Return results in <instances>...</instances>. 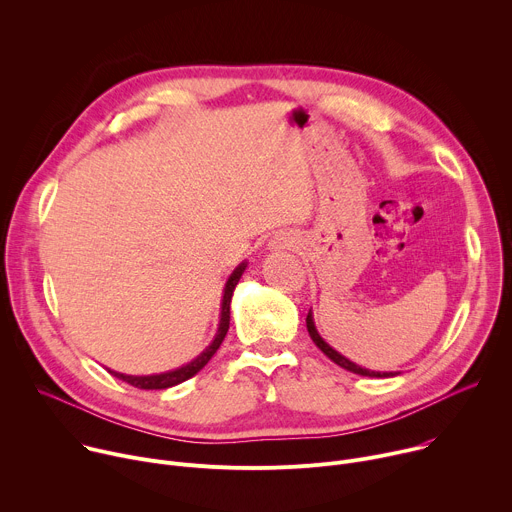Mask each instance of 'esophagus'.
Segmentation results:
<instances>
[{"instance_id":"obj_1","label":"esophagus","mask_w":512,"mask_h":512,"mask_svg":"<svg viewBox=\"0 0 512 512\" xmlns=\"http://www.w3.org/2000/svg\"><path fill=\"white\" fill-rule=\"evenodd\" d=\"M271 247H277V249H285V247H287V243H285V239H275Z\"/></svg>"}]
</instances>
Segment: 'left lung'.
I'll list each match as a JSON object with an SVG mask.
<instances>
[{"instance_id":"8db88e82","label":"left lung","mask_w":512,"mask_h":512,"mask_svg":"<svg viewBox=\"0 0 512 512\" xmlns=\"http://www.w3.org/2000/svg\"><path fill=\"white\" fill-rule=\"evenodd\" d=\"M306 326H308V332H310V338L314 340V344L332 360V362H336L338 367H342V369H346V371H350V373H354V375H362V377H375V379H385V377H395L397 373H377V371H369V369H362V367H358V364H354V362H350L348 358H344L342 354H338L334 348H330L322 338H320V334L316 332V328H314V320H312V312L308 314V318H306Z\"/></svg>"}]
</instances>
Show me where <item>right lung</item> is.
Returning <instances> with one entry per match:
<instances>
[{
  "mask_svg": "<svg viewBox=\"0 0 512 512\" xmlns=\"http://www.w3.org/2000/svg\"><path fill=\"white\" fill-rule=\"evenodd\" d=\"M245 271V263H241L233 275L229 277L227 285H225V296H223V310H221V326H218V334L216 338L212 340V344L196 358L192 360L190 364H186V367L178 369V371H172V373H164V375H152V377H129V375H121V373H115V371H109L113 377L125 381L127 385L131 387H137V389H168V387H174V385H180L184 381H188L190 377H194L204 364L212 358V354L218 350V346L223 344L227 332H229V324H231V298H233V291L241 279Z\"/></svg>",
  "mask_w": 512,
  "mask_h": 512,
  "instance_id": "add662e5",
  "label": "right lung"
}]
</instances>
